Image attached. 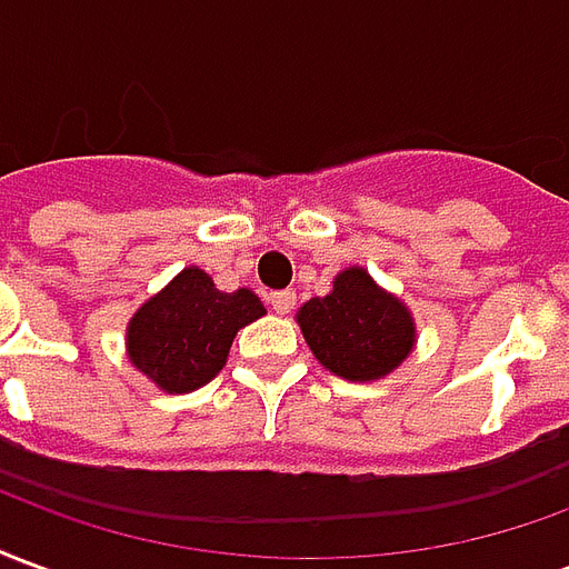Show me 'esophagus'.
<instances>
[{
  "mask_svg": "<svg viewBox=\"0 0 569 569\" xmlns=\"http://www.w3.org/2000/svg\"><path fill=\"white\" fill-rule=\"evenodd\" d=\"M268 305H271L277 313H289V310L296 308V292H292V289H280V292H271V296H268Z\"/></svg>",
  "mask_w": 569,
  "mask_h": 569,
  "instance_id": "esophagus-1",
  "label": "esophagus"
}]
</instances>
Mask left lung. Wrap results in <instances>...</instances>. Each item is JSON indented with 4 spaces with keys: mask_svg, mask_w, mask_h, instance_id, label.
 I'll use <instances>...</instances> for the list:
<instances>
[{
    "mask_svg": "<svg viewBox=\"0 0 569 569\" xmlns=\"http://www.w3.org/2000/svg\"><path fill=\"white\" fill-rule=\"evenodd\" d=\"M298 326L313 357L347 381L390 375L415 345L406 305L378 289L362 268L338 273L326 298H310L298 310Z\"/></svg>",
    "mask_w": 569,
    "mask_h": 569,
    "instance_id": "obj_1",
    "label": "left lung"
}]
</instances>
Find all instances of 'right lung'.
<instances>
[{"instance_id":"right-lung-1","label":"right lung","mask_w":569,"mask_h":569,"mask_svg":"<svg viewBox=\"0 0 569 569\" xmlns=\"http://www.w3.org/2000/svg\"><path fill=\"white\" fill-rule=\"evenodd\" d=\"M256 292H219L210 273L186 268L128 326L130 362L167 393H191L222 371L237 329L259 320Z\"/></svg>"}]
</instances>
